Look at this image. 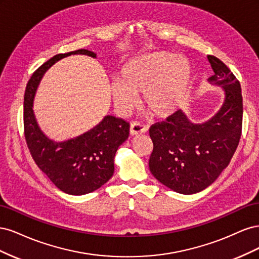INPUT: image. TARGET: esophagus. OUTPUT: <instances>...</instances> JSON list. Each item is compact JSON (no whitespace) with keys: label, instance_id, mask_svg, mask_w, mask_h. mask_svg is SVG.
Returning <instances> with one entry per match:
<instances>
[{"label":"esophagus","instance_id":"34e87169","mask_svg":"<svg viewBox=\"0 0 259 259\" xmlns=\"http://www.w3.org/2000/svg\"><path fill=\"white\" fill-rule=\"evenodd\" d=\"M146 132H147V126L143 123H140L138 121H133L131 123V127H130L131 135L144 134V133H146Z\"/></svg>","mask_w":259,"mask_h":259}]
</instances>
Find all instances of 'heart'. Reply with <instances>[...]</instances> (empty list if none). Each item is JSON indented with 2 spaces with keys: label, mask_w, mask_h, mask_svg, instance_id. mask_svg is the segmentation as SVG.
Masks as SVG:
<instances>
[{
  "label": "heart",
  "mask_w": 259,
  "mask_h": 259,
  "mask_svg": "<svg viewBox=\"0 0 259 259\" xmlns=\"http://www.w3.org/2000/svg\"><path fill=\"white\" fill-rule=\"evenodd\" d=\"M191 80V66L185 57L154 52L130 59L111 85L114 104L121 111L135 106L138 94L153 116L165 119L183 106Z\"/></svg>",
  "instance_id": "b5f03b06"
}]
</instances>
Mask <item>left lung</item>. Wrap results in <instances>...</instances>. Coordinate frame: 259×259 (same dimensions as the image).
<instances>
[{
  "label": "left lung",
  "instance_id": "obj_1",
  "mask_svg": "<svg viewBox=\"0 0 259 259\" xmlns=\"http://www.w3.org/2000/svg\"><path fill=\"white\" fill-rule=\"evenodd\" d=\"M208 60L215 72L209 81L226 91L218 113L206 123L193 124L177 110L149 128L153 143L149 168L161 184L183 194L200 192L215 182L228 166L242 134L240 82L221 59L209 55Z\"/></svg>",
  "mask_w": 259,
  "mask_h": 259
}]
</instances>
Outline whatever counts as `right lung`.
Returning a JSON list of instances; mask_svg holds the SVG:
<instances>
[{
    "instance_id": "add662e5",
    "label": "right lung",
    "mask_w": 259,
    "mask_h": 259,
    "mask_svg": "<svg viewBox=\"0 0 259 259\" xmlns=\"http://www.w3.org/2000/svg\"><path fill=\"white\" fill-rule=\"evenodd\" d=\"M72 54L96 57L88 50L55 55L38 67L27 84L23 100V131L31 156L58 189L68 194L82 195L95 191L113 175L114 155L128 138L130 123L107 115L97 126L64 143H55L38 128L32 110L36 86L55 62Z\"/></svg>"
}]
</instances>
